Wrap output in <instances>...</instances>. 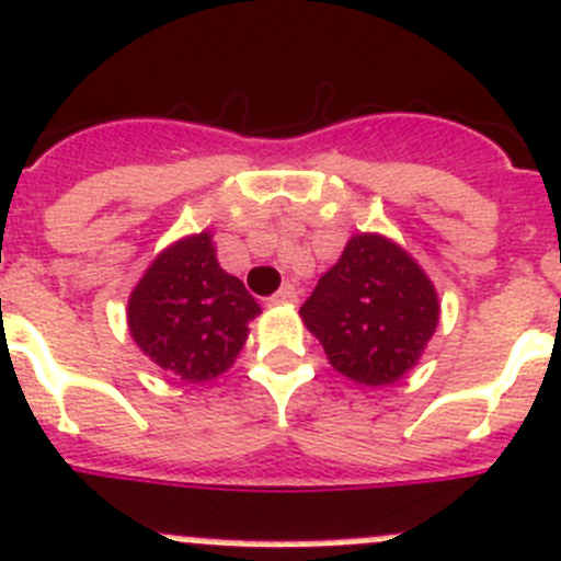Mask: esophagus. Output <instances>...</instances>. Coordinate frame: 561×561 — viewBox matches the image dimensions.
I'll list each match as a JSON object with an SVG mask.
<instances>
[{"label":"esophagus","mask_w":561,"mask_h":561,"mask_svg":"<svg viewBox=\"0 0 561 561\" xmlns=\"http://www.w3.org/2000/svg\"><path fill=\"white\" fill-rule=\"evenodd\" d=\"M296 298H298L296 285H290V282H287V285H282L279 290H276L274 296H271V301H274V305H293Z\"/></svg>","instance_id":"obj_1"}]
</instances>
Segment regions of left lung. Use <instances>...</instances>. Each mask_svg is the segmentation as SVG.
<instances>
[{
    "label": "left lung",
    "mask_w": 561,
    "mask_h": 561,
    "mask_svg": "<svg viewBox=\"0 0 561 561\" xmlns=\"http://www.w3.org/2000/svg\"><path fill=\"white\" fill-rule=\"evenodd\" d=\"M334 370L368 387L399 381L434 334L439 305L417 263L379 234L348 240L301 305Z\"/></svg>",
    "instance_id": "obj_1"
}]
</instances>
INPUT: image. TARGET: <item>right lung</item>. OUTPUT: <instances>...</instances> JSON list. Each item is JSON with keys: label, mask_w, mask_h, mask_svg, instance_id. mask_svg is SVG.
Listing matches in <instances>:
<instances>
[{"label": "right lung", "mask_w": 561, "mask_h": 561, "mask_svg": "<svg viewBox=\"0 0 561 561\" xmlns=\"http://www.w3.org/2000/svg\"><path fill=\"white\" fill-rule=\"evenodd\" d=\"M260 312L238 276L218 265L207 232L157 256L129 296V334L140 352L182 381H207L234 363L245 323Z\"/></svg>", "instance_id": "1"}]
</instances>
